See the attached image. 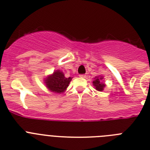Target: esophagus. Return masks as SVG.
<instances>
[{"instance_id":"esophagus-1","label":"esophagus","mask_w":150,"mask_h":150,"mask_svg":"<svg viewBox=\"0 0 150 150\" xmlns=\"http://www.w3.org/2000/svg\"><path fill=\"white\" fill-rule=\"evenodd\" d=\"M79 76L80 77V78H85L86 77V75H80Z\"/></svg>"}]
</instances>
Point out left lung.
Listing matches in <instances>:
<instances>
[{"instance_id":"8db88e82","label":"left lung","mask_w":150,"mask_h":150,"mask_svg":"<svg viewBox=\"0 0 150 150\" xmlns=\"http://www.w3.org/2000/svg\"><path fill=\"white\" fill-rule=\"evenodd\" d=\"M93 85L96 91H100V92L103 91L104 88L105 87V84L103 82V77L101 75L95 77L93 80Z\"/></svg>"}]
</instances>
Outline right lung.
<instances>
[{
  "label": "right lung",
  "instance_id": "right-lung-1",
  "mask_svg": "<svg viewBox=\"0 0 150 150\" xmlns=\"http://www.w3.org/2000/svg\"><path fill=\"white\" fill-rule=\"evenodd\" d=\"M72 78H66L64 72L60 70L54 71L52 74L47 75L44 83L49 91L55 93H62L67 90Z\"/></svg>",
  "mask_w": 150,
  "mask_h": 150
}]
</instances>
